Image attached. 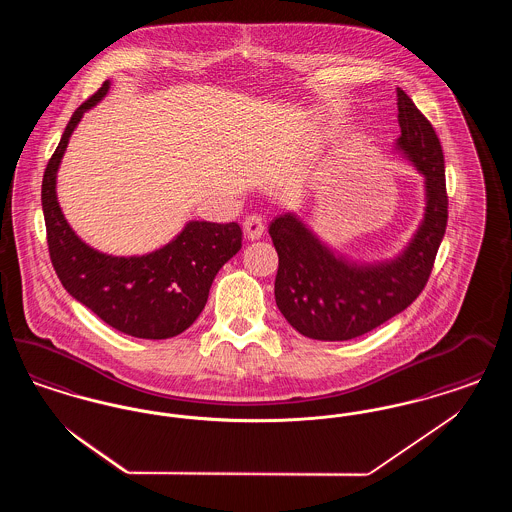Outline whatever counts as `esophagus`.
Returning <instances> with one entry per match:
<instances>
[{"mask_svg": "<svg viewBox=\"0 0 512 512\" xmlns=\"http://www.w3.org/2000/svg\"><path fill=\"white\" fill-rule=\"evenodd\" d=\"M265 232V219L261 215H249L244 220V234L247 240H259Z\"/></svg>", "mask_w": 512, "mask_h": 512, "instance_id": "esophagus-1", "label": "esophagus"}]
</instances>
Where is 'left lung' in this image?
<instances>
[{"mask_svg": "<svg viewBox=\"0 0 512 512\" xmlns=\"http://www.w3.org/2000/svg\"><path fill=\"white\" fill-rule=\"evenodd\" d=\"M397 109V147L426 180L424 220L399 257L374 265L349 263L290 213L270 222L268 234L278 253L276 305L293 328L311 340H353L378 328L405 311L432 274L449 205L443 149L434 126L401 88Z\"/></svg>", "mask_w": 512, "mask_h": 512, "instance_id": "1", "label": "left lung"}]
</instances>
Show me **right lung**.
Wrapping results in <instances>:
<instances>
[{
	"label": "right lung",
	"mask_w": 512,
	"mask_h": 512,
	"mask_svg": "<svg viewBox=\"0 0 512 512\" xmlns=\"http://www.w3.org/2000/svg\"><path fill=\"white\" fill-rule=\"evenodd\" d=\"M107 90L109 80L74 111L44 172L49 259L63 288L103 322L134 338L167 340L199 317L217 272L242 247V228L192 220L171 244L142 257L99 253L74 234L57 203L55 176L76 124Z\"/></svg>",
	"instance_id": "right-lung-1"
}]
</instances>
